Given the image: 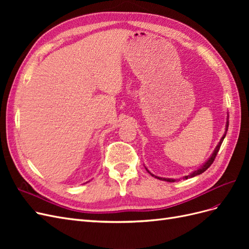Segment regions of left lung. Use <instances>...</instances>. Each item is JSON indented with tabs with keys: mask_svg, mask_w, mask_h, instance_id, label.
Segmentation results:
<instances>
[{
	"mask_svg": "<svg viewBox=\"0 0 249 249\" xmlns=\"http://www.w3.org/2000/svg\"><path fill=\"white\" fill-rule=\"evenodd\" d=\"M229 117V116H228ZM228 120H227V124H225V132H224V134H223V136L221 137V139H220V141H219V143H218L217 144V146L215 147V149H214V152H213V154L211 155V157L209 158V159L203 163V165H201V166L198 168V169H196V170H194L193 172H191L190 175H188V176H186V177H184V178H193V177H196V176H198V175H200V173H202V172H205L211 165H212V163L214 162V160H215V158H216V156H217V154H218V152H219V148H220V146H221V143H222V141H223V139H224V137H225V135H227V132H228V129H229V118H227ZM147 170V169H146ZM148 171V170H147ZM149 172V171H148ZM150 173V172H149ZM150 175H152L153 177H155V178H159V179H162V180H166V182H170V183H172V182H176L177 179H175V178H159V177H156V176H154L153 173H150Z\"/></svg>",
	"mask_w": 249,
	"mask_h": 249,
	"instance_id": "8db88e82",
	"label": "left lung"
}]
</instances>
